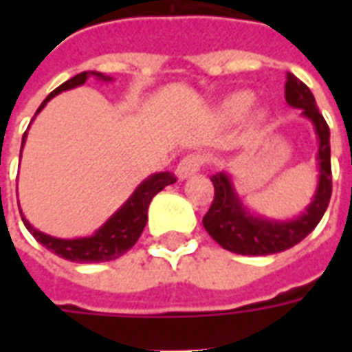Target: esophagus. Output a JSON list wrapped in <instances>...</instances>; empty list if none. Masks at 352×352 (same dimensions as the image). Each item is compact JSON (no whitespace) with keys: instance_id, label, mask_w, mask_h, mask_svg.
<instances>
[{"instance_id":"esophagus-1","label":"esophagus","mask_w":352,"mask_h":352,"mask_svg":"<svg viewBox=\"0 0 352 352\" xmlns=\"http://www.w3.org/2000/svg\"><path fill=\"white\" fill-rule=\"evenodd\" d=\"M204 164H206V156H201V154H188V156H184L183 160L177 164V179H179V181H184L186 177L194 175Z\"/></svg>"}]
</instances>
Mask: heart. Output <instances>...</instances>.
I'll return each instance as SVG.
<instances>
[{"mask_svg":"<svg viewBox=\"0 0 352 352\" xmlns=\"http://www.w3.org/2000/svg\"><path fill=\"white\" fill-rule=\"evenodd\" d=\"M252 103H254V94L249 92V90H239V92L230 94L219 105V116L224 122H237L251 111ZM265 118H267L265 111H256L251 116V124L252 126H262L265 122Z\"/></svg>","mask_w":352,"mask_h":352,"instance_id":"b5f03b06","label":"heart"}]
</instances>
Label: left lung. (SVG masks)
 I'll list each match as a JSON object with an SVG mask.
<instances>
[{
  "instance_id": "left-lung-1",
  "label": "left lung",
  "mask_w": 352,
  "mask_h": 352,
  "mask_svg": "<svg viewBox=\"0 0 352 352\" xmlns=\"http://www.w3.org/2000/svg\"><path fill=\"white\" fill-rule=\"evenodd\" d=\"M285 100L290 107L300 109L309 118L317 133L318 183L311 204L302 214L290 221H273L251 213L237 196L226 171L211 177L214 199L204 217V228L222 249L245 256H265L294 247L317 228L332 196V166H330V130L318 113L317 101L302 80L292 73L287 75Z\"/></svg>"
}]
</instances>
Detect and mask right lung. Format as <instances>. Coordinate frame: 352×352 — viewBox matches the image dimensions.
<instances>
[{"label":"right lung","mask_w":352,"mask_h":352,"mask_svg":"<svg viewBox=\"0 0 352 352\" xmlns=\"http://www.w3.org/2000/svg\"><path fill=\"white\" fill-rule=\"evenodd\" d=\"M103 80V82H111L113 77L103 75L100 72H82L79 75H75L69 80H65L64 85H60L56 90L47 96V100L43 101L35 116L39 115L43 107L49 103L54 96L72 90V88L82 87L87 79ZM34 116V118H35ZM28 131L22 135V146L26 143ZM177 179L169 171H160V173H153L151 177H146L143 183L139 184L138 188L133 190L130 198L126 199L122 207H118L115 213L109 217L107 221L103 222V226L94 232L92 236L88 237H75V239H62V237H52L49 234H43L37 228H34L30 222L24 219L22 214V222L28 228V232L43 245L47 247L50 252L58 254L60 258L69 260V262H79V264H88V262H109V260H116L122 256L124 252L130 251L131 247L135 245V241L141 236V232L146 224V211H148V204L151 199L164 190L168 184H173ZM20 209V206H19Z\"/></svg>","instance_id":"1"}]
</instances>
